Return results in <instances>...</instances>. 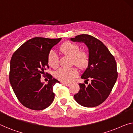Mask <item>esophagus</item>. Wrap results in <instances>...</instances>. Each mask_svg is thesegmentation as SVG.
I'll return each mask as SVG.
<instances>
[{
  "label": "esophagus",
  "instance_id": "1",
  "mask_svg": "<svg viewBox=\"0 0 133 133\" xmlns=\"http://www.w3.org/2000/svg\"><path fill=\"white\" fill-rule=\"evenodd\" d=\"M62 83V84L66 85V86H69V85H70V84L69 83H64V82H63Z\"/></svg>",
  "mask_w": 133,
  "mask_h": 133
}]
</instances>
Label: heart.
<instances>
[{
  "instance_id": "1",
  "label": "heart",
  "mask_w": 133,
  "mask_h": 133,
  "mask_svg": "<svg viewBox=\"0 0 133 133\" xmlns=\"http://www.w3.org/2000/svg\"><path fill=\"white\" fill-rule=\"evenodd\" d=\"M79 49L80 47L78 44L70 42H65L60 46L61 52L71 58V64L80 68H84L89 64V55L86 50ZM48 63L52 68H58L59 57L54 50H51L49 53ZM78 74V71L75 68H61L55 72V77L63 82L69 83L77 77Z\"/></svg>"
}]
</instances>
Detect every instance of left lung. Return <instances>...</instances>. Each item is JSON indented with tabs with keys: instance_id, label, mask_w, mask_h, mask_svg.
<instances>
[{
	"instance_id": "left-lung-1",
	"label": "left lung",
	"mask_w": 133,
	"mask_h": 133,
	"mask_svg": "<svg viewBox=\"0 0 133 133\" xmlns=\"http://www.w3.org/2000/svg\"><path fill=\"white\" fill-rule=\"evenodd\" d=\"M71 40L84 43L89 48V64L81 78L91 81L87 85L79 83L80 89L74 97L83 107H97L109 96L117 79L115 58L101 40L92 36L80 34Z\"/></svg>"
}]
</instances>
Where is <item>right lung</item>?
Here are the masks:
<instances>
[{
  "label": "right lung",
  "instance_id": "add662e5",
  "mask_svg": "<svg viewBox=\"0 0 133 133\" xmlns=\"http://www.w3.org/2000/svg\"><path fill=\"white\" fill-rule=\"evenodd\" d=\"M61 38L34 37L28 40L14 53L10 62L9 81L22 105L32 110L44 109L54 101L53 87L59 81L44 71L49 68L48 56ZM48 76L47 85L40 81L41 75Z\"/></svg>",
  "mask_w": 133,
  "mask_h": 133
}]
</instances>
